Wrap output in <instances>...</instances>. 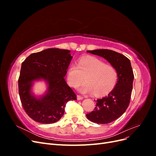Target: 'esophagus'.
I'll list each match as a JSON object with an SVG mask.
<instances>
[{"label": "esophagus", "instance_id": "obj_1", "mask_svg": "<svg viewBox=\"0 0 156 156\" xmlns=\"http://www.w3.org/2000/svg\"><path fill=\"white\" fill-rule=\"evenodd\" d=\"M84 98L83 97V96H79V95H77V99L78 100H83Z\"/></svg>", "mask_w": 156, "mask_h": 156}]
</instances>
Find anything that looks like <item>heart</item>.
<instances>
[{
    "instance_id": "heart-1",
    "label": "heart",
    "mask_w": 156,
    "mask_h": 156,
    "mask_svg": "<svg viewBox=\"0 0 156 156\" xmlns=\"http://www.w3.org/2000/svg\"><path fill=\"white\" fill-rule=\"evenodd\" d=\"M67 81L69 86L77 88L84 81L86 83L79 88L83 94H94L102 96L110 92L117 81L116 69L95 57L82 58L78 64H71L67 69Z\"/></svg>"
}]
</instances>
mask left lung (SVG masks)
<instances>
[{
    "instance_id": "8db88e82",
    "label": "left lung",
    "mask_w": 156,
    "mask_h": 156,
    "mask_svg": "<svg viewBox=\"0 0 156 156\" xmlns=\"http://www.w3.org/2000/svg\"><path fill=\"white\" fill-rule=\"evenodd\" d=\"M87 53L105 58L117 72L118 81L112 90L107 96L97 100L94 111L87 114V119L94 123L108 124L120 117L129 106L134 79L130 60L108 49L87 51Z\"/></svg>"
}]
</instances>
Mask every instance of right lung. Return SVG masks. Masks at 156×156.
Segmentation results:
<instances>
[{
  "mask_svg": "<svg viewBox=\"0 0 156 156\" xmlns=\"http://www.w3.org/2000/svg\"><path fill=\"white\" fill-rule=\"evenodd\" d=\"M71 51L47 49L32 53L21 64L18 80L19 94L27 114L41 124H53L64 113L66 104L76 95L66 81L65 75L73 56ZM44 80L46 91L40 96L32 92L36 81Z\"/></svg>",
  "mask_w": 156,
  "mask_h": 156,
  "instance_id": "add662e5",
  "label": "right lung"
}]
</instances>
